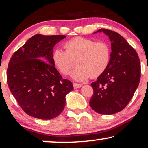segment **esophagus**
I'll return each mask as SVG.
<instances>
[{"instance_id": "obj_1", "label": "esophagus", "mask_w": 148, "mask_h": 148, "mask_svg": "<svg viewBox=\"0 0 148 148\" xmlns=\"http://www.w3.org/2000/svg\"><path fill=\"white\" fill-rule=\"evenodd\" d=\"M73 87L74 88H79L82 87V84H77V83H73Z\"/></svg>"}]
</instances>
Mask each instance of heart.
Here are the masks:
<instances>
[{"instance_id": "obj_1", "label": "heart", "mask_w": 148, "mask_h": 148, "mask_svg": "<svg viewBox=\"0 0 148 148\" xmlns=\"http://www.w3.org/2000/svg\"><path fill=\"white\" fill-rule=\"evenodd\" d=\"M64 51L56 49L51 60L61 74L67 75L75 66L77 69L71 76L77 81L88 78L95 79L104 73L110 60L111 51L108 44L96 42L82 37H75L64 43Z\"/></svg>"}]
</instances>
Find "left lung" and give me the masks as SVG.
Wrapping results in <instances>:
<instances>
[{"label": "left lung", "instance_id": "obj_1", "mask_svg": "<svg viewBox=\"0 0 148 148\" xmlns=\"http://www.w3.org/2000/svg\"><path fill=\"white\" fill-rule=\"evenodd\" d=\"M109 36L112 52L108 66L91 84L93 95L90 107L101 114L120 112L128 104L141 78V64L137 53L118 33L101 29Z\"/></svg>", "mask_w": 148, "mask_h": 148}]
</instances>
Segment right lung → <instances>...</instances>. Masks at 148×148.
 <instances>
[{"label": "right lung", "mask_w": 148, "mask_h": 148, "mask_svg": "<svg viewBox=\"0 0 148 148\" xmlns=\"http://www.w3.org/2000/svg\"><path fill=\"white\" fill-rule=\"evenodd\" d=\"M66 36H32L13 54L7 71L9 88L18 105L28 115L51 119L65 106V97L73 84L52 62L53 49Z\"/></svg>", "instance_id": "right-lung-1"}]
</instances>
